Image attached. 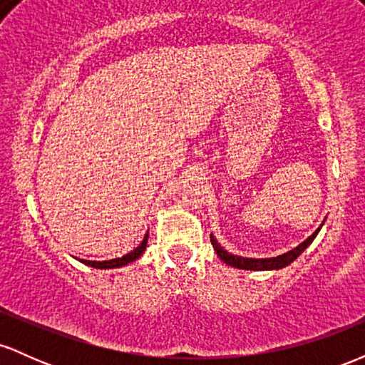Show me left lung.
Instances as JSON below:
<instances>
[{"label":"left lung","instance_id":"left-lung-1","mask_svg":"<svg viewBox=\"0 0 365 365\" xmlns=\"http://www.w3.org/2000/svg\"><path fill=\"white\" fill-rule=\"evenodd\" d=\"M322 225H324V221H322L319 228H317L316 232H314L312 235L307 238V240H304L302 244L297 245L295 249L288 250V252H284V254H282V255H276V257L252 259V257H242V255L230 254L228 250H225L223 247L217 244V240H216L215 237H212V233H211V244H212V247H215L217 257H220L221 261H223L225 264H228V266H232V267H238V269H250V271L282 269V267H287L288 264H292L293 261H295V259L299 257V255L302 254L304 250L307 249V247L312 244V240L317 237V233H319V230L322 228Z\"/></svg>","mask_w":365,"mask_h":365}]
</instances>
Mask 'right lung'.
<instances>
[{"label":"right lung","mask_w":365,"mask_h":365,"mask_svg":"<svg viewBox=\"0 0 365 365\" xmlns=\"http://www.w3.org/2000/svg\"><path fill=\"white\" fill-rule=\"evenodd\" d=\"M148 237H149V232L145 233L144 240L140 242L139 247H135V249L132 250V252L121 255V257H116V259H110V261H86V259H78L82 264H86V266H91V267H96V269H115V267H121V266H127V264L137 261V259L140 257L142 254H144L145 247H148Z\"/></svg>","instance_id":"1"}]
</instances>
